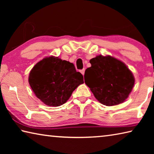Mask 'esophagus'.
Instances as JSON below:
<instances>
[{
	"instance_id": "1",
	"label": "esophagus",
	"mask_w": 154,
	"mask_h": 154,
	"mask_svg": "<svg viewBox=\"0 0 154 154\" xmlns=\"http://www.w3.org/2000/svg\"><path fill=\"white\" fill-rule=\"evenodd\" d=\"M80 72H81V73H82L83 75H84V72H85V69H83L82 70H81Z\"/></svg>"
}]
</instances>
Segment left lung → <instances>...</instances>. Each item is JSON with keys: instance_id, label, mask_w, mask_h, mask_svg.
<instances>
[{"instance_id": "8db88e82", "label": "left lung", "mask_w": 154, "mask_h": 154, "mask_svg": "<svg viewBox=\"0 0 154 154\" xmlns=\"http://www.w3.org/2000/svg\"><path fill=\"white\" fill-rule=\"evenodd\" d=\"M92 66L85 71V83L95 98L106 106L123 103L134 84V77L126 65L110 56L91 59Z\"/></svg>"}]
</instances>
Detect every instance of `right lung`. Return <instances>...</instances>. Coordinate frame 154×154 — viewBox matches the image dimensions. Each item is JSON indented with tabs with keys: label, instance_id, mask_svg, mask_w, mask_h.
I'll return each mask as SVG.
<instances>
[{
	"label": "right lung",
	"instance_id": "obj_1",
	"mask_svg": "<svg viewBox=\"0 0 154 154\" xmlns=\"http://www.w3.org/2000/svg\"><path fill=\"white\" fill-rule=\"evenodd\" d=\"M28 82L36 97L48 106L63 105L72 93L83 83V77L74 64L50 56L38 62L32 68Z\"/></svg>",
	"mask_w": 154,
	"mask_h": 154
}]
</instances>
